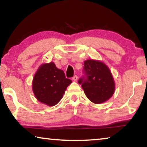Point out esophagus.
I'll return each mask as SVG.
<instances>
[{"mask_svg": "<svg viewBox=\"0 0 147 147\" xmlns=\"http://www.w3.org/2000/svg\"><path fill=\"white\" fill-rule=\"evenodd\" d=\"M72 80H73V81L74 82H78V76H74L73 78H72Z\"/></svg>", "mask_w": 147, "mask_h": 147, "instance_id": "obj_1", "label": "esophagus"}]
</instances>
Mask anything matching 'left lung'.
<instances>
[{"label":"left lung","mask_w":147,"mask_h":147,"mask_svg":"<svg viewBox=\"0 0 147 147\" xmlns=\"http://www.w3.org/2000/svg\"><path fill=\"white\" fill-rule=\"evenodd\" d=\"M84 71L87 78L80 79L86 97L94 104H100L108 101L115 91V82L112 72L104 62L96 59L84 61Z\"/></svg>","instance_id":"1"}]
</instances>
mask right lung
Returning <instances> with one entry per match:
<instances>
[{"mask_svg":"<svg viewBox=\"0 0 147 147\" xmlns=\"http://www.w3.org/2000/svg\"><path fill=\"white\" fill-rule=\"evenodd\" d=\"M71 83V80L65 78L63 70L58 69L51 61L38 67L32 82V90L38 101L53 106L61 100Z\"/></svg>","mask_w":147,"mask_h":147,"instance_id":"add662e5","label":"right lung"}]
</instances>
